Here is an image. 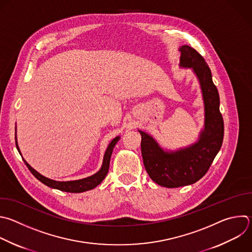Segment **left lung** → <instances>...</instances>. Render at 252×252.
I'll return each instance as SVG.
<instances>
[{"instance_id":"left-lung-1","label":"left lung","mask_w":252,"mask_h":252,"mask_svg":"<svg viewBox=\"0 0 252 252\" xmlns=\"http://www.w3.org/2000/svg\"><path fill=\"white\" fill-rule=\"evenodd\" d=\"M180 66L196 74L204 100L205 124L197 142L175 151H165L144 131L141 135V154L145 170L158 185L177 188L196 183L209 170L223 139V120L220 112V96L212 72L203 56L189 45L179 48Z\"/></svg>"}]
</instances>
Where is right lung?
I'll return each instance as SVG.
<instances>
[{
    "label": "right lung",
    "instance_id": "1",
    "mask_svg": "<svg viewBox=\"0 0 252 252\" xmlns=\"http://www.w3.org/2000/svg\"><path fill=\"white\" fill-rule=\"evenodd\" d=\"M17 138V137H16ZM120 139V136H117L115 137L111 142L110 144L108 145V148L105 152V155H104V160H103V164H102V167L101 169L95 173L94 175L90 176V177H87V178H83V179H79V180H74V181H55V180H51L43 175H41L40 173H38L37 171H35L32 167L24 159L26 165L28 166V168L30 169V171L32 173V175L37 179L39 180L41 183H43L44 185L50 187V188H53V189H57V190H60V191H63V192H70V193H82V192H85V191H89V190H92L94 189L95 187H97L104 179L105 177L107 176L108 172H109V167H110V160H111V156H112V152H113V149L115 147V145L117 144V142L119 141ZM16 145H17V148L21 153L20 151V148H19V145H18V141L16 139Z\"/></svg>",
    "mask_w": 252,
    "mask_h": 252
}]
</instances>
